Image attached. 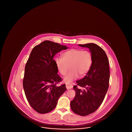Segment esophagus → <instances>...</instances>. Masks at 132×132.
Segmentation results:
<instances>
[{
    "mask_svg": "<svg viewBox=\"0 0 132 132\" xmlns=\"http://www.w3.org/2000/svg\"><path fill=\"white\" fill-rule=\"evenodd\" d=\"M66 88H67V89H71L73 88V85L72 84H66Z\"/></svg>",
    "mask_w": 132,
    "mask_h": 132,
    "instance_id": "obj_1",
    "label": "esophagus"
}]
</instances>
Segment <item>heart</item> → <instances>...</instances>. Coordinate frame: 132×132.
I'll list each match as a JSON object with an SVG mask.
<instances>
[{
  "label": "heart",
  "mask_w": 132,
  "mask_h": 132,
  "mask_svg": "<svg viewBox=\"0 0 132 132\" xmlns=\"http://www.w3.org/2000/svg\"><path fill=\"white\" fill-rule=\"evenodd\" d=\"M54 62L62 75H66L70 67L71 70L64 78V82L69 83L77 79L79 75L82 77L88 73L92 64V56L87 50L71 49L63 53L62 58L55 57Z\"/></svg>",
  "instance_id": "obj_1"
}]
</instances>
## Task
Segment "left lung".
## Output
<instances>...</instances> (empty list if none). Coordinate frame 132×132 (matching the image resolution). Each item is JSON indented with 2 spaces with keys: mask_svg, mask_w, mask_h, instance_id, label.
<instances>
[{
  "mask_svg": "<svg viewBox=\"0 0 132 132\" xmlns=\"http://www.w3.org/2000/svg\"><path fill=\"white\" fill-rule=\"evenodd\" d=\"M78 45L89 50L92 64L86 76L76 82L83 89L74 86L76 95L70 106L74 113L84 116L94 112L103 101L109 87L110 72L106 54L101 47L93 43Z\"/></svg>",
  "mask_w": 132,
  "mask_h": 132,
  "instance_id": "left-lung-1",
  "label": "left lung"
}]
</instances>
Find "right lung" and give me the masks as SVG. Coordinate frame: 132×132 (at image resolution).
Segmentation results:
<instances>
[{
    "instance_id": "obj_1",
    "label": "right lung",
    "mask_w": 132,
    "mask_h": 132,
    "mask_svg": "<svg viewBox=\"0 0 132 132\" xmlns=\"http://www.w3.org/2000/svg\"><path fill=\"white\" fill-rule=\"evenodd\" d=\"M68 47L50 40H45L31 50L26 64L23 85L26 98L38 113H48L56 106L60 96L66 90L53 60L57 53Z\"/></svg>"
}]
</instances>
